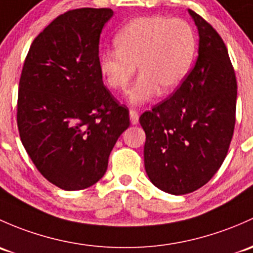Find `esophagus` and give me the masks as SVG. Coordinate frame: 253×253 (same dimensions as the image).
<instances>
[{"label": "esophagus", "mask_w": 253, "mask_h": 253, "mask_svg": "<svg viewBox=\"0 0 253 253\" xmlns=\"http://www.w3.org/2000/svg\"><path fill=\"white\" fill-rule=\"evenodd\" d=\"M129 120H131L132 125H137L138 121H139V115H138L137 111L133 110V109L129 110Z\"/></svg>", "instance_id": "obj_1"}]
</instances>
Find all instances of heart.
I'll return each mask as SVG.
<instances>
[{"instance_id":"heart-1","label":"heart","mask_w":253,"mask_h":253,"mask_svg":"<svg viewBox=\"0 0 253 253\" xmlns=\"http://www.w3.org/2000/svg\"><path fill=\"white\" fill-rule=\"evenodd\" d=\"M116 50L100 54L99 70L109 87L126 91L135 70L140 76L129 91L132 104H143L158 92L171 94L189 74L198 49V37L184 19L164 15L139 17L116 34Z\"/></svg>"}]
</instances>
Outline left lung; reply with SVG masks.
<instances>
[{
	"mask_svg": "<svg viewBox=\"0 0 253 253\" xmlns=\"http://www.w3.org/2000/svg\"><path fill=\"white\" fill-rule=\"evenodd\" d=\"M199 31V57L183 84L140 115L149 179L173 195L193 193L222 166L235 127V71L222 37L189 9Z\"/></svg>",
	"mask_w": 253,
	"mask_h": 253,
	"instance_id": "8db88e82",
	"label": "left lung"
}]
</instances>
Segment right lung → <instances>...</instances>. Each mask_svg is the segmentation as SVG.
I'll return each mask as SVG.
<instances>
[{
  "mask_svg": "<svg viewBox=\"0 0 253 253\" xmlns=\"http://www.w3.org/2000/svg\"><path fill=\"white\" fill-rule=\"evenodd\" d=\"M110 8H79L55 18L34 40L19 81L21 143L40 173L64 190L104 175L128 109L103 84L99 39Z\"/></svg>",
  "mask_w": 253,
  "mask_h": 253,
  "instance_id": "right-lung-1",
  "label": "right lung"
}]
</instances>
